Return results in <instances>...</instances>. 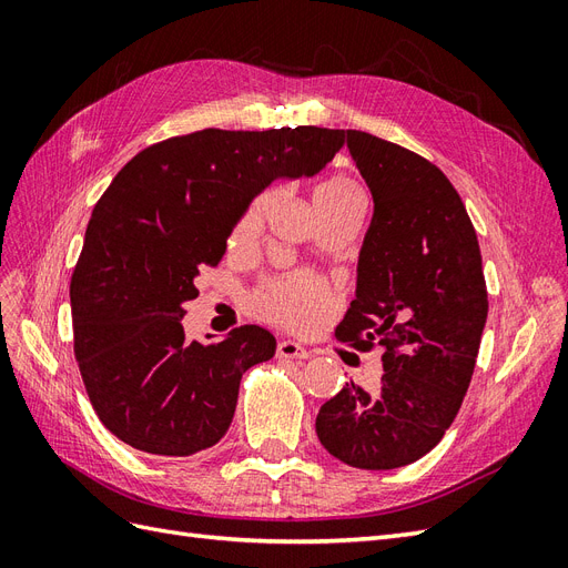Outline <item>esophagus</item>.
<instances>
[{"label":"esophagus","mask_w":568,"mask_h":568,"mask_svg":"<svg viewBox=\"0 0 568 568\" xmlns=\"http://www.w3.org/2000/svg\"><path fill=\"white\" fill-rule=\"evenodd\" d=\"M277 357H284V359H307V357H311V351H305L301 343H296V341L284 338V341L277 343Z\"/></svg>","instance_id":"34e87169"}]
</instances>
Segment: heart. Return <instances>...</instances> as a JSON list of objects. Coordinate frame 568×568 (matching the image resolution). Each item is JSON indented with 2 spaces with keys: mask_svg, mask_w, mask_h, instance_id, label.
Instances as JSON below:
<instances>
[{
  "mask_svg": "<svg viewBox=\"0 0 568 568\" xmlns=\"http://www.w3.org/2000/svg\"><path fill=\"white\" fill-rule=\"evenodd\" d=\"M351 196H363L357 184L343 175H332L315 186L313 201L315 205H322ZM274 203H277V192L270 189V192L261 194L248 205V211L234 227L236 244H246L261 236ZM251 307L257 317L272 324L286 326V329H307V326H313L324 315L326 291L313 274H291V277L257 288L251 298Z\"/></svg>",
  "mask_w": 568,
  "mask_h": 568,
  "instance_id": "heart-1",
  "label": "heart"
}]
</instances>
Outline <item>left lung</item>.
Here are the masks:
<instances>
[{
	"instance_id": "8db88e82",
	"label": "left lung",
	"mask_w": 568,
	"mask_h": 568,
	"mask_svg": "<svg viewBox=\"0 0 568 568\" xmlns=\"http://www.w3.org/2000/svg\"><path fill=\"white\" fill-rule=\"evenodd\" d=\"M374 215L357 288L336 336L382 355L374 390L346 384L320 409L326 453L357 469H398L432 453L469 388L488 317L476 230L440 170L369 132L343 130Z\"/></svg>"
}]
</instances>
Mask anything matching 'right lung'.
Wrapping results in <instances>:
<instances>
[{
	"mask_svg": "<svg viewBox=\"0 0 568 568\" xmlns=\"http://www.w3.org/2000/svg\"><path fill=\"white\" fill-rule=\"evenodd\" d=\"M343 130H199L151 144L97 201L71 277L73 351L90 403L134 450L186 457L232 424L246 369L277 341L244 324L186 343L184 303L215 267L255 194L277 178H313Z\"/></svg>",
	"mask_w": 568,
	"mask_h": 568,
	"instance_id": "right-lung-1",
	"label": "right lung"
}]
</instances>
